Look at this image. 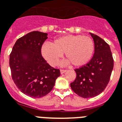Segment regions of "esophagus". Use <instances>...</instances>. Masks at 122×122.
<instances>
[{"label":"esophagus","instance_id":"1","mask_svg":"<svg viewBox=\"0 0 122 122\" xmlns=\"http://www.w3.org/2000/svg\"><path fill=\"white\" fill-rule=\"evenodd\" d=\"M65 72H66V70H60V73H61V74H63V73H64Z\"/></svg>","mask_w":122,"mask_h":122}]
</instances>
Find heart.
I'll use <instances>...</instances> for the list:
<instances>
[{
  "label": "heart",
  "instance_id": "1",
  "mask_svg": "<svg viewBox=\"0 0 122 122\" xmlns=\"http://www.w3.org/2000/svg\"><path fill=\"white\" fill-rule=\"evenodd\" d=\"M94 42L88 36L66 35L56 39L50 43H44L41 47V54L51 66H56L65 52L67 60L63 65L71 63L80 67L91 60L94 52Z\"/></svg>",
  "mask_w": 122,
  "mask_h": 122
}]
</instances>
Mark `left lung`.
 Wrapping results in <instances>:
<instances>
[{
    "mask_svg": "<svg viewBox=\"0 0 122 122\" xmlns=\"http://www.w3.org/2000/svg\"><path fill=\"white\" fill-rule=\"evenodd\" d=\"M90 34L94 41V55L88 64L75 70L76 78L70 84L73 92L84 98L95 97L103 92L113 68L109 45L98 36Z\"/></svg>",
    "mask_w": 122,
    "mask_h": 122,
    "instance_id": "obj_1",
    "label": "left lung"
}]
</instances>
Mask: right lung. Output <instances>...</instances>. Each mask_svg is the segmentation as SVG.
I'll return each instance as SVG.
<instances>
[{"instance_id":"obj_1","label":"right lung","mask_w":122,"mask_h":122,"mask_svg":"<svg viewBox=\"0 0 122 122\" xmlns=\"http://www.w3.org/2000/svg\"><path fill=\"white\" fill-rule=\"evenodd\" d=\"M47 34L33 31L17 40L10 55L13 81L20 91L32 98H41L52 90L60 71L51 67L41 55Z\"/></svg>"}]
</instances>
